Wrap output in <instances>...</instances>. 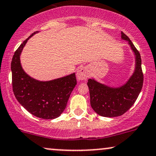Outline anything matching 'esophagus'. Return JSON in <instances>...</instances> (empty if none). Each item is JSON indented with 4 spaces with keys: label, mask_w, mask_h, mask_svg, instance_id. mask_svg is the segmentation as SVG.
<instances>
[{
    "label": "esophagus",
    "mask_w": 156,
    "mask_h": 156,
    "mask_svg": "<svg viewBox=\"0 0 156 156\" xmlns=\"http://www.w3.org/2000/svg\"><path fill=\"white\" fill-rule=\"evenodd\" d=\"M77 78L79 80H86L89 77V73L85 67H80L77 72Z\"/></svg>",
    "instance_id": "esophagus-1"
}]
</instances>
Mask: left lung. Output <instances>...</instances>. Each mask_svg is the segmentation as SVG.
I'll list each match as a JSON object with an SVG mask.
<instances>
[{
  "label": "left lung",
  "instance_id": "8db88e82",
  "mask_svg": "<svg viewBox=\"0 0 156 156\" xmlns=\"http://www.w3.org/2000/svg\"><path fill=\"white\" fill-rule=\"evenodd\" d=\"M121 37L128 41L136 55V69L131 78L119 88H110L92 79H89L87 82L91 106L97 114L103 117H114L125 114L136 101L143 86L144 75L140 53L122 31Z\"/></svg>",
  "mask_w": 156,
  "mask_h": 156
}]
</instances>
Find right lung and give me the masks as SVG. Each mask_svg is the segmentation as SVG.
I'll list each match as a JSON object with an SVG mask.
<instances>
[{
    "mask_svg": "<svg viewBox=\"0 0 156 156\" xmlns=\"http://www.w3.org/2000/svg\"><path fill=\"white\" fill-rule=\"evenodd\" d=\"M34 34L20 45L12 57V89L16 99L28 112L42 119H55L59 117L67 106L77 83L76 74L44 82L28 76L21 67L20 55L28 39Z\"/></svg>",
    "mask_w": 156,
    "mask_h": 156,
    "instance_id": "1",
    "label": "right lung"
}]
</instances>
